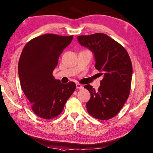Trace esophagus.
<instances>
[{"mask_svg": "<svg viewBox=\"0 0 153 153\" xmlns=\"http://www.w3.org/2000/svg\"><path fill=\"white\" fill-rule=\"evenodd\" d=\"M76 88H77V89H82L83 88V86L82 85H81L80 84H76Z\"/></svg>", "mask_w": 153, "mask_h": 153, "instance_id": "esophagus-1", "label": "esophagus"}]
</instances>
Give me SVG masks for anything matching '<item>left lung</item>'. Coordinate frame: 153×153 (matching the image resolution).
<instances>
[{"instance_id": "1", "label": "left lung", "mask_w": 153, "mask_h": 153, "mask_svg": "<svg viewBox=\"0 0 153 153\" xmlns=\"http://www.w3.org/2000/svg\"><path fill=\"white\" fill-rule=\"evenodd\" d=\"M79 44L93 53L95 68L103 76L98 91L84 86L91 93L86 103L88 112L99 120H108L118 114L129 95L132 64L124 48L103 33L77 36Z\"/></svg>"}]
</instances>
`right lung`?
I'll list each match as a JSON object with an SVG mask.
<instances>
[{
  "instance_id": "obj_1",
  "label": "right lung",
  "mask_w": 153,
  "mask_h": 153,
  "mask_svg": "<svg viewBox=\"0 0 153 153\" xmlns=\"http://www.w3.org/2000/svg\"><path fill=\"white\" fill-rule=\"evenodd\" d=\"M73 36L45 34L24 46L18 62L21 88L36 115L44 119L56 117L76 90L74 82L62 84L52 76L60 55Z\"/></svg>"
}]
</instances>
